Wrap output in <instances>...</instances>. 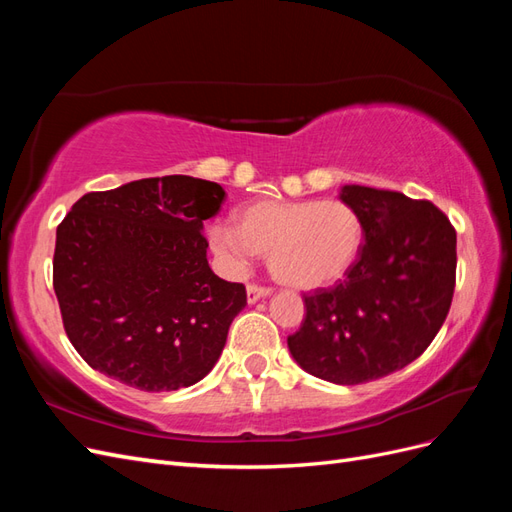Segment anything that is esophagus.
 <instances>
[{
	"mask_svg": "<svg viewBox=\"0 0 512 512\" xmlns=\"http://www.w3.org/2000/svg\"><path fill=\"white\" fill-rule=\"evenodd\" d=\"M269 294H271V288L250 284V286H247V303H256V301H260V299L269 297Z\"/></svg>",
	"mask_w": 512,
	"mask_h": 512,
	"instance_id": "obj_1",
	"label": "esophagus"
}]
</instances>
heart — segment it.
I'll list each match as a JSON object with an SVG mask.
<instances>
[{
  "instance_id": "1",
  "label": "heart",
  "mask_w": 512,
  "mask_h": 512,
  "mask_svg": "<svg viewBox=\"0 0 512 512\" xmlns=\"http://www.w3.org/2000/svg\"><path fill=\"white\" fill-rule=\"evenodd\" d=\"M209 250L232 275L258 254L280 284L312 290L337 282L363 245V220L344 200H258L237 211V224L211 222Z\"/></svg>"
}]
</instances>
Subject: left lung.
<instances>
[{
  "label": "left lung",
  "mask_w": 512,
  "mask_h": 512,
  "mask_svg": "<svg viewBox=\"0 0 512 512\" xmlns=\"http://www.w3.org/2000/svg\"><path fill=\"white\" fill-rule=\"evenodd\" d=\"M363 220L359 258L333 288L305 294V320L288 337L301 369L361 384L404 369L433 342L453 301L457 235L429 200L342 185Z\"/></svg>",
  "instance_id": "1"
}]
</instances>
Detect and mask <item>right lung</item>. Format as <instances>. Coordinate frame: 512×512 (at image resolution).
Listing matches in <instances>:
<instances>
[{
  "mask_svg": "<svg viewBox=\"0 0 512 512\" xmlns=\"http://www.w3.org/2000/svg\"><path fill=\"white\" fill-rule=\"evenodd\" d=\"M220 183L168 175L76 200L57 228L53 286L85 363L147 393L177 391L218 363L247 305L245 286L215 275L203 222Z\"/></svg>",
  "mask_w": 512,
  "mask_h": 512,
  "instance_id": "right-lung-1",
  "label": "right lung"
}]
</instances>
